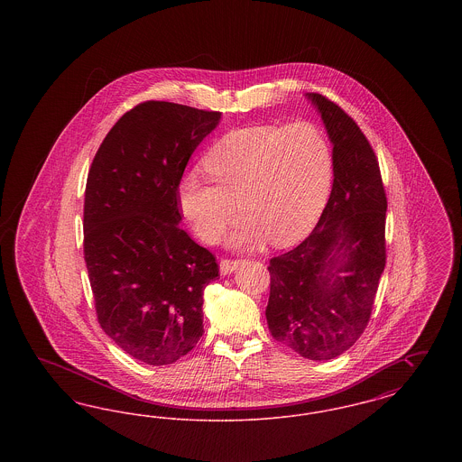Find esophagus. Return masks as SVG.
I'll list each match as a JSON object with an SVG mask.
<instances>
[{
  "instance_id": "1",
  "label": "esophagus",
  "mask_w": 462,
  "mask_h": 462,
  "mask_svg": "<svg viewBox=\"0 0 462 462\" xmlns=\"http://www.w3.org/2000/svg\"><path fill=\"white\" fill-rule=\"evenodd\" d=\"M241 260H221L220 262V273L221 275H230L234 273L239 266H241Z\"/></svg>"
}]
</instances>
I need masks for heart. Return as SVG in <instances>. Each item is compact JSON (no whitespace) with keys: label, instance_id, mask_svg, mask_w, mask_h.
<instances>
[{"label":"heart","instance_id":"1","mask_svg":"<svg viewBox=\"0 0 462 462\" xmlns=\"http://www.w3.org/2000/svg\"><path fill=\"white\" fill-rule=\"evenodd\" d=\"M209 178L190 171L180 180L178 200L202 241L228 237L232 247L300 241L317 223L332 185L334 159L326 133L298 121L226 133L204 159Z\"/></svg>","mask_w":462,"mask_h":462}]
</instances>
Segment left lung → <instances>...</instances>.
Here are the masks:
<instances>
[{
  "instance_id": "1",
  "label": "left lung",
  "mask_w": 462,
  "mask_h": 462,
  "mask_svg": "<svg viewBox=\"0 0 462 462\" xmlns=\"http://www.w3.org/2000/svg\"><path fill=\"white\" fill-rule=\"evenodd\" d=\"M332 143L334 180L313 232L270 260L266 322L308 360L346 352L371 319L386 263V194L373 147L352 117L319 93L305 95Z\"/></svg>"
}]
</instances>
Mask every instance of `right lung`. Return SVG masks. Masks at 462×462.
Returning <instances> with one entry per match:
<instances>
[{
    "label": "right lung",
    "mask_w": 462,
    "mask_h": 462,
    "mask_svg": "<svg viewBox=\"0 0 462 462\" xmlns=\"http://www.w3.org/2000/svg\"><path fill=\"white\" fill-rule=\"evenodd\" d=\"M221 112L145 102L107 133L85 192V262L100 328L133 358L168 365L198 345L215 256L180 226L178 185Z\"/></svg>",
    "instance_id": "obj_1"
}]
</instances>
